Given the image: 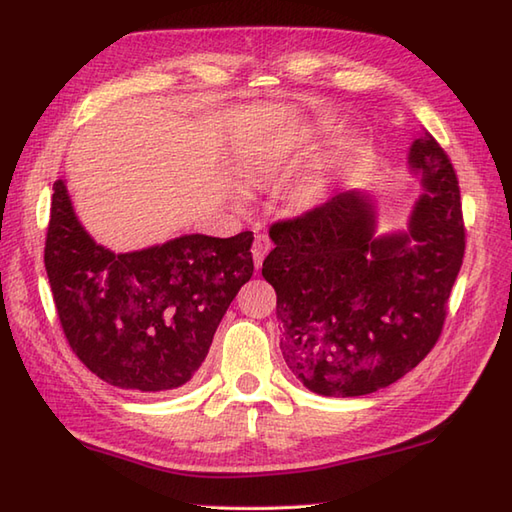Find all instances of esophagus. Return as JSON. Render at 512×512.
<instances>
[{
	"label": "esophagus",
	"instance_id": "obj_1",
	"mask_svg": "<svg viewBox=\"0 0 512 512\" xmlns=\"http://www.w3.org/2000/svg\"><path fill=\"white\" fill-rule=\"evenodd\" d=\"M269 249H271V241H269V236H265V234H258L256 236V241H254V247H252V256H254V265H256V269L263 265V260H265V256L269 254Z\"/></svg>",
	"mask_w": 512,
	"mask_h": 512
}]
</instances>
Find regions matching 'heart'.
Segmentation results:
<instances>
[{"instance_id": "heart-1", "label": "heart", "mask_w": 512, "mask_h": 512, "mask_svg": "<svg viewBox=\"0 0 512 512\" xmlns=\"http://www.w3.org/2000/svg\"><path fill=\"white\" fill-rule=\"evenodd\" d=\"M245 179L252 183V181H256V174L254 172H247ZM325 190H327L325 179H309V181H305L302 185H298L296 190L291 192V196H289L291 210H296V212L311 210V207H316L322 201V196H325Z\"/></svg>"}]
</instances>
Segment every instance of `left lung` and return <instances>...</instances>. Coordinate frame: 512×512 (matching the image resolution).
<instances>
[{
  "label": "left lung",
  "instance_id": "left-lung-1",
  "mask_svg": "<svg viewBox=\"0 0 512 512\" xmlns=\"http://www.w3.org/2000/svg\"><path fill=\"white\" fill-rule=\"evenodd\" d=\"M409 163L424 194L409 229L375 236L371 198L340 192L269 227L263 276L276 289L283 358L309 391L356 398L417 367L440 338L466 229L460 183L429 132Z\"/></svg>",
  "mask_w": 512,
  "mask_h": 512
}]
</instances>
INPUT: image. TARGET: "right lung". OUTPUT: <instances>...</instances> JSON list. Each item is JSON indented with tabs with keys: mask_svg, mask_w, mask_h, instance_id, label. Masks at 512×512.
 Masks as SVG:
<instances>
[{
	"mask_svg": "<svg viewBox=\"0 0 512 512\" xmlns=\"http://www.w3.org/2000/svg\"><path fill=\"white\" fill-rule=\"evenodd\" d=\"M52 190L44 263L70 349L112 387H183L203 364L229 302L254 274V234H190L114 254L81 227L64 181Z\"/></svg>",
	"mask_w": 512,
	"mask_h": 512,
	"instance_id": "1",
	"label": "right lung"
}]
</instances>
